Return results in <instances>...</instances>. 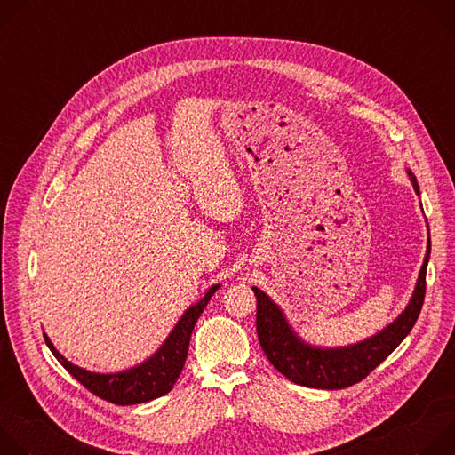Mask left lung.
Masks as SVG:
<instances>
[{"label": "left lung", "instance_id": "8db88e82", "mask_svg": "<svg viewBox=\"0 0 455 455\" xmlns=\"http://www.w3.org/2000/svg\"><path fill=\"white\" fill-rule=\"evenodd\" d=\"M407 174L416 194L419 185L411 169ZM428 227V225H427ZM430 259V234L427 239V253L414 291L405 309L388 322L378 333L347 346L323 347L304 340L290 323L283 307L272 300L263 290L251 286L257 297V337L270 363L297 385L311 388L339 391L362 381L372 369H376L391 355L403 339L411 333L419 316L425 300V277Z\"/></svg>", "mask_w": 455, "mask_h": 455}]
</instances>
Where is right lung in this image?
<instances>
[{"label":"right lung","instance_id":"add662e5","mask_svg":"<svg viewBox=\"0 0 455 455\" xmlns=\"http://www.w3.org/2000/svg\"><path fill=\"white\" fill-rule=\"evenodd\" d=\"M220 286L221 284H212L198 302L190 304L183 311V315L174 323V328L171 330L167 339L149 358L124 371H116V372L88 371L64 358L55 349V346L52 344L46 333H43L44 342L48 349L53 353V356L60 362V365L95 396L116 405H137V403L151 402L155 398L167 395L174 387L185 365L194 323L198 322L200 315L204 313L205 306L209 304L216 290H220Z\"/></svg>","mask_w":455,"mask_h":455}]
</instances>
